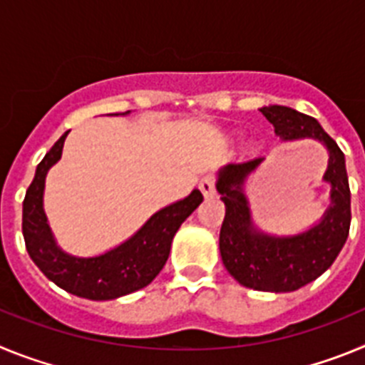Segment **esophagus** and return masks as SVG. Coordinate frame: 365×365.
<instances>
[{
  "label": "esophagus",
  "instance_id": "esophagus-1",
  "mask_svg": "<svg viewBox=\"0 0 365 365\" xmlns=\"http://www.w3.org/2000/svg\"><path fill=\"white\" fill-rule=\"evenodd\" d=\"M199 188H201L205 197H214L215 195V177L214 175H205L199 180Z\"/></svg>",
  "mask_w": 365,
  "mask_h": 365
}]
</instances>
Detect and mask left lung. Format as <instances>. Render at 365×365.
<instances>
[{
  "instance_id": "1",
  "label": "left lung",
  "mask_w": 365,
  "mask_h": 365,
  "mask_svg": "<svg viewBox=\"0 0 365 365\" xmlns=\"http://www.w3.org/2000/svg\"><path fill=\"white\" fill-rule=\"evenodd\" d=\"M282 140L314 138L329 151L324 180L331 185V205L318 225L296 235L257 230L250 215L245 179L263 159L228 164L219 172L217 192L227 206L219 250L228 272L243 287L265 292H292L325 272L346 245L351 225V192L344 153L318 120L285 106L259 109Z\"/></svg>"
}]
</instances>
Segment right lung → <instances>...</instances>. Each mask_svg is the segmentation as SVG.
Returning a JSON list of instances; mask_svg holds the SVG:
<instances>
[{
  "label": "right lung",
  "instance_id": "obj_1",
  "mask_svg": "<svg viewBox=\"0 0 365 365\" xmlns=\"http://www.w3.org/2000/svg\"><path fill=\"white\" fill-rule=\"evenodd\" d=\"M130 111L120 113L128 115ZM118 115V113H115ZM69 131L58 138L36 168L24 199V237L31 259L60 289L87 299H115L144 289L163 270L175 232L202 202V193L193 190L188 197L151 215L130 240L95 257H76L58 247L43 212L45 177L60 160Z\"/></svg>",
  "mask_w": 365,
  "mask_h": 365
}]
</instances>
